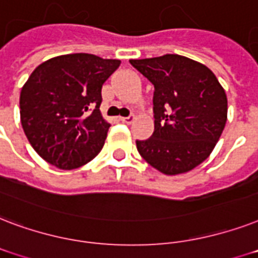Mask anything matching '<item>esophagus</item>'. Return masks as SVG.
Instances as JSON below:
<instances>
[{"label": "esophagus", "instance_id": "34e87169", "mask_svg": "<svg viewBox=\"0 0 258 258\" xmlns=\"http://www.w3.org/2000/svg\"><path fill=\"white\" fill-rule=\"evenodd\" d=\"M119 121L123 123H127V125H131V123L135 121V117H119Z\"/></svg>", "mask_w": 258, "mask_h": 258}]
</instances>
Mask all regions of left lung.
<instances>
[{"instance_id":"obj_1","label":"left lung","mask_w":258,"mask_h":258,"mask_svg":"<svg viewBox=\"0 0 258 258\" xmlns=\"http://www.w3.org/2000/svg\"><path fill=\"white\" fill-rule=\"evenodd\" d=\"M129 61L155 86V132L151 139L136 141L140 155L164 175L202 164L227 121L226 93L214 73L175 53Z\"/></svg>"}]
</instances>
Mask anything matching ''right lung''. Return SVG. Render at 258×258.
Segmentation results:
<instances>
[{"label": "right lung", "mask_w": 258, "mask_h": 258, "mask_svg": "<svg viewBox=\"0 0 258 258\" xmlns=\"http://www.w3.org/2000/svg\"><path fill=\"white\" fill-rule=\"evenodd\" d=\"M119 64L117 59L69 53L33 70L20 93V118L40 157L75 169L101 152L110 127L99 110L102 86Z\"/></svg>", "instance_id": "add662e5"}]
</instances>
